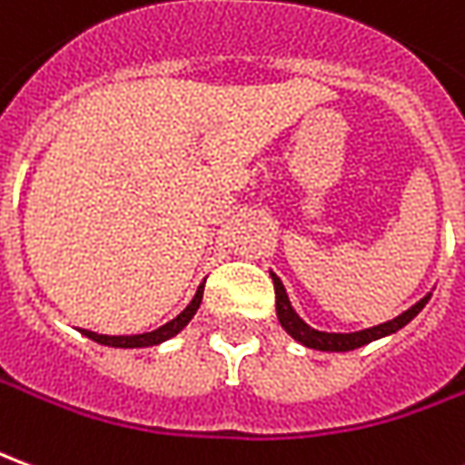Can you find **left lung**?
<instances>
[{
  "mask_svg": "<svg viewBox=\"0 0 465 465\" xmlns=\"http://www.w3.org/2000/svg\"><path fill=\"white\" fill-rule=\"evenodd\" d=\"M272 282H274V294H277V317L282 327L287 330L297 342H302L304 347H312V350H322V352H347V350H357V347L368 345L372 340H380L385 334L398 332L401 327L413 320L418 312L423 310L430 294H425L423 300L415 302L411 310H405L402 314H398L391 322H382L378 327H370V330H360V332H320L310 324L302 320L297 312L292 310V302L287 297V289L282 284V279L272 272Z\"/></svg>",
  "mask_w": 465,
  "mask_h": 465,
  "instance_id": "1",
  "label": "left lung"
}]
</instances>
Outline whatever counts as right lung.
I'll return each mask as SVG.
<instances>
[{
	"label": "right lung",
	"mask_w": 465,
	"mask_h": 465,
	"mask_svg": "<svg viewBox=\"0 0 465 465\" xmlns=\"http://www.w3.org/2000/svg\"><path fill=\"white\" fill-rule=\"evenodd\" d=\"M201 300H203V284L196 289V294H193V300L188 304L186 310L178 314L176 320H171V322H165L163 327H158L153 332H143V334H97L90 332V330H80V332L90 337L93 342H100V345H108V347H153L161 345L165 340H171L173 334H178L188 322H191V317L196 314V310L201 307Z\"/></svg>",
	"instance_id": "obj_1"
}]
</instances>
